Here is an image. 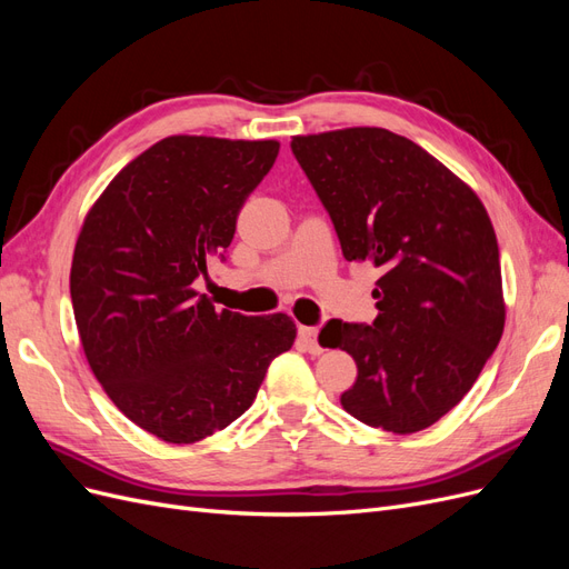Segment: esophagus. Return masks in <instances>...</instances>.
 Listing matches in <instances>:
<instances>
[{"mask_svg":"<svg viewBox=\"0 0 569 569\" xmlns=\"http://www.w3.org/2000/svg\"><path fill=\"white\" fill-rule=\"evenodd\" d=\"M299 339L308 353H322V347L318 343V327H299Z\"/></svg>","mask_w":569,"mask_h":569,"instance_id":"obj_1","label":"esophagus"}]
</instances>
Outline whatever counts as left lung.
<instances>
[{"label": "left lung", "mask_w": 569, "mask_h": 569, "mask_svg": "<svg viewBox=\"0 0 569 569\" xmlns=\"http://www.w3.org/2000/svg\"><path fill=\"white\" fill-rule=\"evenodd\" d=\"M347 261L382 270L372 325L330 320L322 347L358 366L341 406L393 435L435 425L468 393L503 335L498 242L472 189L385 128L291 140ZM318 337V339H320Z\"/></svg>", "instance_id": "8db88e82"}]
</instances>
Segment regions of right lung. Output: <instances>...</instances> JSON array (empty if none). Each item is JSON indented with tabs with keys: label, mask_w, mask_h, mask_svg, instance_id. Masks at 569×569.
Segmentation results:
<instances>
[{
	"label": "right lung",
	"mask_w": 569,
	"mask_h": 569,
	"mask_svg": "<svg viewBox=\"0 0 569 569\" xmlns=\"http://www.w3.org/2000/svg\"><path fill=\"white\" fill-rule=\"evenodd\" d=\"M274 140L176 134L130 161L80 230L71 299L88 363L126 418L168 443L226 429L253 403L297 325L218 308L197 291L226 261Z\"/></svg>",
	"instance_id": "1"
}]
</instances>
